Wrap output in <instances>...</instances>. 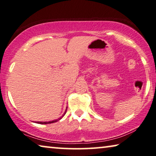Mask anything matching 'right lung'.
<instances>
[{
	"label": "right lung",
	"instance_id": "obj_1",
	"mask_svg": "<svg viewBox=\"0 0 156 156\" xmlns=\"http://www.w3.org/2000/svg\"><path fill=\"white\" fill-rule=\"evenodd\" d=\"M66 110H67V108H66V111H65L64 114H65V113H66ZM63 116H64V115H63ZM63 116H62V117H63ZM62 117H61L60 118H59V119H57V120H52V121H49V122H38V123H39V124H50V123H53V122H55L58 121V120H59L60 119H61V118H62Z\"/></svg>",
	"mask_w": 156,
	"mask_h": 156
}]
</instances>
